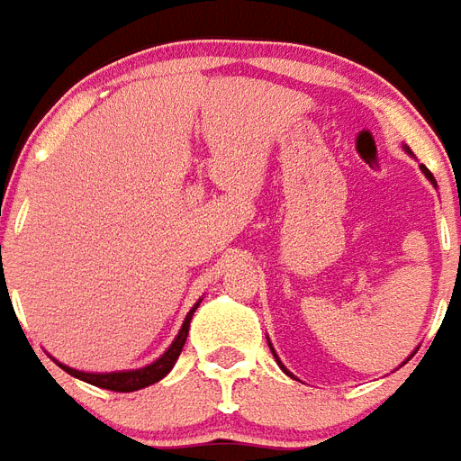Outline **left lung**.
Returning a JSON list of instances; mask_svg holds the SVG:
<instances>
[{"mask_svg": "<svg viewBox=\"0 0 461 461\" xmlns=\"http://www.w3.org/2000/svg\"><path fill=\"white\" fill-rule=\"evenodd\" d=\"M421 171L426 173V178H429V180H433V176H430V171H429V168H426V167H421ZM281 366H283V364H281ZM283 371H285V369H283ZM285 374H288V371H285Z\"/></svg>", "mask_w": 461, "mask_h": 461, "instance_id": "obj_1", "label": "left lung"}]
</instances>
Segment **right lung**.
<instances>
[{
    "instance_id": "add662e5",
    "label": "right lung",
    "mask_w": 461,
    "mask_h": 461,
    "mask_svg": "<svg viewBox=\"0 0 461 461\" xmlns=\"http://www.w3.org/2000/svg\"><path fill=\"white\" fill-rule=\"evenodd\" d=\"M200 304V302H197ZM194 304L190 309V314L185 316V321H183V329H180L178 338L173 340L171 348L164 352V355L157 359L154 364L145 366V369H135V371H116V374H85V371H76V369H68L61 364V369L68 371L71 376L80 378L85 383H92V385H97V388H104V390H113V393H132V390H140V388H147V385H152V383L161 381V378L167 376L168 371L173 369V364L178 359L180 349L185 345V338H187V329H190V319H193Z\"/></svg>"
}]
</instances>
